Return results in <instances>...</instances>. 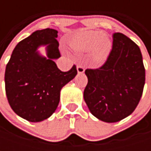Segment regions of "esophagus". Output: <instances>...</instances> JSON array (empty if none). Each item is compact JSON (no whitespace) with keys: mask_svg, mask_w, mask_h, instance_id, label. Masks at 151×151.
Returning <instances> with one entry per match:
<instances>
[{"mask_svg":"<svg viewBox=\"0 0 151 151\" xmlns=\"http://www.w3.org/2000/svg\"><path fill=\"white\" fill-rule=\"evenodd\" d=\"M77 71H78V73H83L85 72V68L82 65H78L77 66Z\"/></svg>","mask_w":151,"mask_h":151,"instance_id":"obj_1","label":"esophagus"}]
</instances>
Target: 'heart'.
Instances as JSON below:
<instances>
[{
  "instance_id": "b5f03b06",
  "label": "heart",
  "mask_w": 151,
  "mask_h": 151,
  "mask_svg": "<svg viewBox=\"0 0 151 151\" xmlns=\"http://www.w3.org/2000/svg\"><path fill=\"white\" fill-rule=\"evenodd\" d=\"M70 45L78 52H88L92 50L93 59L101 63L108 56L112 49V41L102 31L81 30L72 37Z\"/></svg>"
}]
</instances>
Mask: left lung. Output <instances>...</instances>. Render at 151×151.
<instances>
[{"instance_id":"obj_1","label":"left lung","mask_w":151,"mask_h":151,"mask_svg":"<svg viewBox=\"0 0 151 151\" xmlns=\"http://www.w3.org/2000/svg\"><path fill=\"white\" fill-rule=\"evenodd\" d=\"M85 73L88 82L84 100L93 115L116 122L134 112L142 94L145 69L140 48L130 38L114 33L105 64Z\"/></svg>"}]
</instances>
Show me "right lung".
Segmentation results:
<instances>
[{
  "label": "right lung",
  "instance_id": "1",
  "mask_svg": "<svg viewBox=\"0 0 151 151\" xmlns=\"http://www.w3.org/2000/svg\"><path fill=\"white\" fill-rule=\"evenodd\" d=\"M58 30L45 29L33 32L14 49L5 71V90L9 103L17 115L38 122L57 109L60 91L77 75L75 65L60 71L54 59L60 57ZM46 45L47 57L37 49Z\"/></svg>",
  "mask_w": 151,
  "mask_h": 151
}]
</instances>
